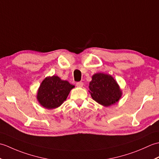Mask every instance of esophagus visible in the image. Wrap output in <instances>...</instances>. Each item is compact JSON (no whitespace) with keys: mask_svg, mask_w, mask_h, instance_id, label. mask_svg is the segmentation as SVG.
<instances>
[{"mask_svg":"<svg viewBox=\"0 0 159 159\" xmlns=\"http://www.w3.org/2000/svg\"><path fill=\"white\" fill-rule=\"evenodd\" d=\"M76 86L79 87H82L83 86V82H78L76 83Z\"/></svg>","mask_w":159,"mask_h":159,"instance_id":"obj_1","label":"esophagus"}]
</instances>
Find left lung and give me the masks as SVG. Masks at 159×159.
Wrapping results in <instances>:
<instances>
[{"instance_id":"1","label":"left lung","mask_w":159,"mask_h":159,"mask_svg":"<svg viewBox=\"0 0 159 159\" xmlns=\"http://www.w3.org/2000/svg\"><path fill=\"white\" fill-rule=\"evenodd\" d=\"M89 83V91L92 99L105 107L113 105L121 98L122 91L110 74H94Z\"/></svg>"}]
</instances>
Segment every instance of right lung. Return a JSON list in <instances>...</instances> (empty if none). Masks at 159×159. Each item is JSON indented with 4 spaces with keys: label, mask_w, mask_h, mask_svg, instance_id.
<instances>
[{
    "label": "right lung",
    "mask_w": 159,
    "mask_h": 159,
    "mask_svg": "<svg viewBox=\"0 0 159 159\" xmlns=\"http://www.w3.org/2000/svg\"><path fill=\"white\" fill-rule=\"evenodd\" d=\"M74 87V85L59 76H47L40 84L37 92V100L45 109H56L63 103Z\"/></svg>",
    "instance_id": "obj_1"
}]
</instances>
